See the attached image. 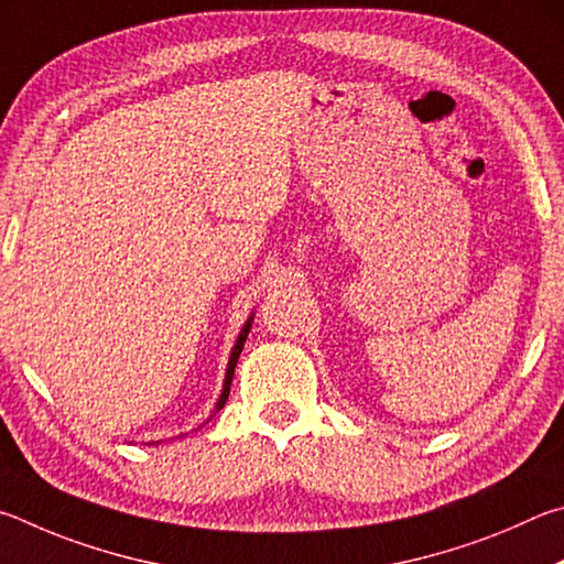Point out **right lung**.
<instances>
[{"label":"right lung","mask_w":564,"mask_h":564,"mask_svg":"<svg viewBox=\"0 0 564 564\" xmlns=\"http://www.w3.org/2000/svg\"><path fill=\"white\" fill-rule=\"evenodd\" d=\"M252 319H254V314H250V317H247V322L242 324L240 334H237V341H235V347H232V351H230V359H227V369H225V381H223L220 399H217L215 409H213V413H210V419L215 416L217 411H220V409L225 406L227 397H230V383H232V377H235V367H237V359H240V351H242L245 341H247V334H250V329H252ZM210 419H207V421H210Z\"/></svg>","instance_id":"add662e5"}]
</instances>
